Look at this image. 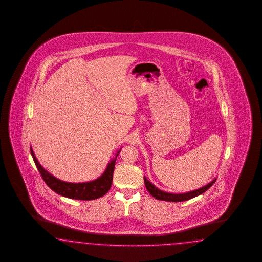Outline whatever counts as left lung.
I'll return each mask as SVG.
<instances>
[{"instance_id": "8db88e82", "label": "left lung", "mask_w": 262, "mask_h": 262, "mask_svg": "<svg viewBox=\"0 0 262 262\" xmlns=\"http://www.w3.org/2000/svg\"><path fill=\"white\" fill-rule=\"evenodd\" d=\"M215 181H212L211 183L206 184V186L197 189V190L191 191V192H187V193H183V194H171V193H167L164 191L159 190L152 183H150L146 178H144V183H145V186L147 188V190L150 192L152 197H155L158 200H162V201H167V202H183V201H187L190 199L197 197L199 195L205 193L207 189H209L212 184L215 183Z\"/></svg>"}]
</instances>
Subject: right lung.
Instances as JSON below:
<instances>
[{"instance_id": "obj_1", "label": "right lung", "mask_w": 262, "mask_h": 262, "mask_svg": "<svg viewBox=\"0 0 262 262\" xmlns=\"http://www.w3.org/2000/svg\"><path fill=\"white\" fill-rule=\"evenodd\" d=\"M31 152H32L33 161L37 167L43 181L52 190L55 191L56 193L63 197L75 199V200L89 201V200L103 197V195H105L111 188L116 159L111 160L104 173L95 181L89 182V183H71L59 181L52 174H49L47 171L40 165L35 156L33 155L32 149H31Z\"/></svg>"}]
</instances>
